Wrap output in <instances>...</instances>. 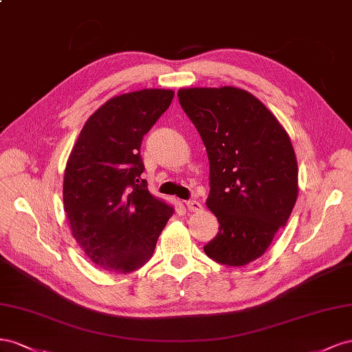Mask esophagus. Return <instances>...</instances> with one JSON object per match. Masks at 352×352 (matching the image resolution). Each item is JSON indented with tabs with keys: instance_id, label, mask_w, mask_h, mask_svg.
<instances>
[{
	"instance_id": "obj_1",
	"label": "esophagus",
	"mask_w": 352,
	"mask_h": 352,
	"mask_svg": "<svg viewBox=\"0 0 352 352\" xmlns=\"http://www.w3.org/2000/svg\"><path fill=\"white\" fill-rule=\"evenodd\" d=\"M186 206H187V209L190 210V212H197V210L202 209V204H200L199 200H195V199L186 200Z\"/></svg>"
}]
</instances>
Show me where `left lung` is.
<instances>
[{
    "mask_svg": "<svg viewBox=\"0 0 352 352\" xmlns=\"http://www.w3.org/2000/svg\"><path fill=\"white\" fill-rule=\"evenodd\" d=\"M178 100L209 159L206 205L219 232L205 254L223 265H246L264 255L295 206L292 143L276 116L243 89L186 88Z\"/></svg>",
    "mask_w": 352,
    "mask_h": 352,
    "instance_id": "1",
    "label": "left lung"
}]
</instances>
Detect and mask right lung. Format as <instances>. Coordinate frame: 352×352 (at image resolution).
<instances>
[{"instance_id": "right-lung-1", "label": "right lung", "mask_w": 352, "mask_h": 352, "mask_svg": "<svg viewBox=\"0 0 352 352\" xmlns=\"http://www.w3.org/2000/svg\"><path fill=\"white\" fill-rule=\"evenodd\" d=\"M170 89L110 98L89 116L69 156L63 202L72 234L100 268L128 274L152 258L174 209L142 178L144 134L173 102Z\"/></svg>"}]
</instances>
